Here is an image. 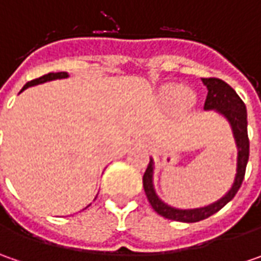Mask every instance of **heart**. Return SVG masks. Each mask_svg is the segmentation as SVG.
<instances>
[{"label": "heart", "mask_w": 261, "mask_h": 261, "mask_svg": "<svg viewBox=\"0 0 261 261\" xmlns=\"http://www.w3.org/2000/svg\"><path fill=\"white\" fill-rule=\"evenodd\" d=\"M161 95L166 101L178 100V105L181 107H189L195 103V94L180 84H167L163 87Z\"/></svg>", "instance_id": "1"}]
</instances>
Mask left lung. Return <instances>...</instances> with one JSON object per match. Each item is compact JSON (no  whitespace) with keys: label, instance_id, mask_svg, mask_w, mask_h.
<instances>
[{"label":"left lung","instance_id":"8db88e82","mask_svg":"<svg viewBox=\"0 0 261 261\" xmlns=\"http://www.w3.org/2000/svg\"><path fill=\"white\" fill-rule=\"evenodd\" d=\"M202 81L207 87L205 110H218L219 113H222L229 120L231 127H232L237 146H238L237 174L231 190L222 199H219L218 202L205 206V207H200V209L181 211V209H174L171 206L166 205L164 202H161L158 199V196L154 192V186H152L154 163L149 161L144 178H142L146 197L152 206V209L158 215L164 216V218L171 219V221H178V222H199V221L206 219V218L216 214L229 200H232L234 196L237 195V192H238V189L243 185L247 163H248V155H250V141H248V134H247V110L244 101L240 98V95L234 91L232 87L228 86L225 81H222L219 78H202Z\"/></svg>","mask_w":261,"mask_h":261}]
</instances>
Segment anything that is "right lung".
<instances>
[{"label":"right lung","mask_w":261,"mask_h":261,"mask_svg":"<svg viewBox=\"0 0 261 261\" xmlns=\"http://www.w3.org/2000/svg\"><path fill=\"white\" fill-rule=\"evenodd\" d=\"M68 74L66 72H49V74H46V75L40 76V78H36V80H32V81H29L27 84H25L23 88H21V91L25 90V88H29V87L36 86V84H40V83H45V81H50V80H56V78H66Z\"/></svg>","instance_id":"add662e5"}]
</instances>
